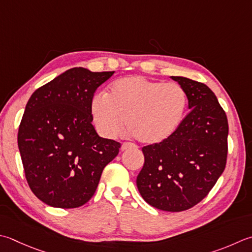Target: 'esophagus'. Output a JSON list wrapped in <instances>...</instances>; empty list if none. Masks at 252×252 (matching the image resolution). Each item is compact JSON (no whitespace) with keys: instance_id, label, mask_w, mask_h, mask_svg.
Instances as JSON below:
<instances>
[{"instance_id":"34e87169","label":"esophagus","mask_w":252,"mask_h":252,"mask_svg":"<svg viewBox=\"0 0 252 252\" xmlns=\"http://www.w3.org/2000/svg\"><path fill=\"white\" fill-rule=\"evenodd\" d=\"M133 147H134V145L130 144V143H123V144L121 145V151L130 150V149H133Z\"/></svg>"}]
</instances>
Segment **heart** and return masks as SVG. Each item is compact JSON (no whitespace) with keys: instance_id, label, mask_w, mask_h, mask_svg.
<instances>
[{"instance_id":"b5f03b06","label":"heart","mask_w":252,"mask_h":252,"mask_svg":"<svg viewBox=\"0 0 252 252\" xmlns=\"http://www.w3.org/2000/svg\"><path fill=\"white\" fill-rule=\"evenodd\" d=\"M188 105L186 91L177 83H162L133 75L118 78L105 96L95 95L90 113L97 132L112 139L126 125L144 144H157L172 135Z\"/></svg>"}]
</instances>
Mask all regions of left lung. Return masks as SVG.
I'll list each match as a JSON object with an SVG mask.
<instances>
[{
	"mask_svg": "<svg viewBox=\"0 0 252 252\" xmlns=\"http://www.w3.org/2000/svg\"><path fill=\"white\" fill-rule=\"evenodd\" d=\"M170 77L186 91L190 112L168 139L143 147L145 160L136 186L150 205L181 212L203 200L223 174L228 122L205 84Z\"/></svg>",
	"mask_w": 252,
	"mask_h": 252,
	"instance_id": "obj_1",
	"label": "left lung"
}]
</instances>
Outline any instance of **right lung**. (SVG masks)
I'll list each match as a JSON object with an SVG mask.
<instances>
[{
	"label": "right lung",
	"instance_id": "right-lung-1",
	"mask_svg": "<svg viewBox=\"0 0 252 252\" xmlns=\"http://www.w3.org/2000/svg\"><path fill=\"white\" fill-rule=\"evenodd\" d=\"M113 73L73 67L29 98L17 142L28 185L43 203L85 204L119 153L120 143L97 134L90 113L94 93Z\"/></svg>",
	"mask_w": 252,
	"mask_h": 252
}]
</instances>
